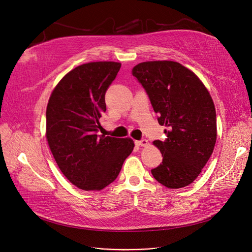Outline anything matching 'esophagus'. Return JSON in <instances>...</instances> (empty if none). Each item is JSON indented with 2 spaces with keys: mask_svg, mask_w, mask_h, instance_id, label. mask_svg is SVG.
<instances>
[{
  "mask_svg": "<svg viewBox=\"0 0 252 252\" xmlns=\"http://www.w3.org/2000/svg\"><path fill=\"white\" fill-rule=\"evenodd\" d=\"M135 145L136 146H139V147H147L149 146V141L148 139H141V140H135Z\"/></svg>",
  "mask_w": 252,
  "mask_h": 252,
  "instance_id": "obj_1",
  "label": "esophagus"
}]
</instances>
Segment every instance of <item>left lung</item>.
Segmentation results:
<instances>
[{
    "label": "left lung",
    "mask_w": 252,
    "mask_h": 252,
    "mask_svg": "<svg viewBox=\"0 0 252 252\" xmlns=\"http://www.w3.org/2000/svg\"><path fill=\"white\" fill-rule=\"evenodd\" d=\"M147 91L165 140H155L162 162L152 169L157 181L168 189L189 186L208 161L217 142V115L211 95L199 78L172 61L143 62L133 66Z\"/></svg>",
    "instance_id": "obj_1"
}]
</instances>
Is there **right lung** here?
Segmentation results:
<instances>
[{"label":"right lung","mask_w":252,"mask_h":252,"mask_svg":"<svg viewBox=\"0 0 252 252\" xmlns=\"http://www.w3.org/2000/svg\"><path fill=\"white\" fill-rule=\"evenodd\" d=\"M122 63L93 62L71 69L53 90L46 114V137L54 158L69 183L100 190L118 177L131 154V138L98 135L104 95Z\"/></svg>","instance_id":"obj_1"}]
</instances>
